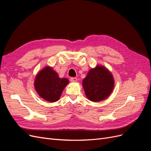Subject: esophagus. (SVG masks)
<instances>
[{"mask_svg": "<svg viewBox=\"0 0 151 151\" xmlns=\"http://www.w3.org/2000/svg\"><path fill=\"white\" fill-rule=\"evenodd\" d=\"M70 82H72V83H76V82L77 81V79L76 77H71L70 79Z\"/></svg>", "mask_w": 151, "mask_h": 151, "instance_id": "esophagus-1", "label": "esophagus"}]
</instances>
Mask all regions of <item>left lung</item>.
<instances>
[{
    "mask_svg": "<svg viewBox=\"0 0 151 151\" xmlns=\"http://www.w3.org/2000/svg\"><path fill=\"white\" fill-rule=\"evenodd\" d=\"M115 81L111 72L101 65L91 68L83 81L86 97L93 102L107 98L113 91Z\"/></svg>",
    "mask_w": 151,
    "mask_h": 151,
    "instance_id": "8db88e82",
    "label": "left lung"
}]
</instances>
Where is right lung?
<instances>
[{
    "instance_id": "add662e5",
    "label": "right lung",
    "mask_w": 151,
    "mask_h": 151,
    "mask_svg": "<svg viewBox=\"0 0 151 151\" xmlns=\"http://www.w3.org/2000/svg\"><path fill=\"white\" fill-rule=\"evenodd\" d=\"M68 82L66 78H60L51 67L47 66L36 76L34 86L41 98L49 102H56Z\"/></svg>"
}]
</instances>
